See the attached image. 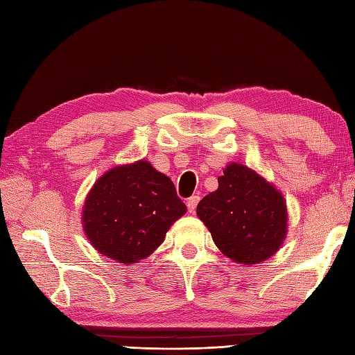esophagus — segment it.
Listing matches in <instances>:
<instances>
[{
    "label": "esophagus",
    "mask_w": 355,
    "mask_h": 355,
    "mask_svg": "<svg viewBox=\"0 0 355 355\" xmlns=\"http://www.w3.org/2000/svg\"><path fill=\"white\" fill-rule=\"evenodd\" d=\"M198 201H200V197L198 195H192V197L187 200V210H189L191 214H193L195 212V209H197V205H198Z\"/></svg>",
    "instance_id": "1"
}]
</instances>
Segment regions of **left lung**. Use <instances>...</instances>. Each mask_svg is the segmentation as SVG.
<instances>
[{
    "label": "left lung",
    "instance_id": "1",
    "mask_svg": "<svg viewBox=\"0 0 355 355\" xmlns=\"http://www.w3.org/2000/svg\"><path fill=\"white\" fill-rule=\"evenodd\" d=\"M197 215L216 247L244 266L268 259L286 235L284 197L243 164L232 163L224 169L218 189L198 202Z\"/></svg>",
    "mask_w": 355,
    "mask_h": 355
}]
</instances>
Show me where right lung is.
I'll return each instance as SVG.
<instances>
[{
	"label": "right lung",
	"instance_id": "obj_1",
	"mask_svg": "<svg viewBox=\"0 0 355 355\" xmlns=\"http://www.w3.org/2000/svg\"><path fill=\"white\" fill-rule=\"evenodd\" d=\"M186 212L169 177L148 162L119 166L97 180L84 206V230L99 253L134 263L163 243Z\"/></svg>",
	"mask_w": 355,
	"mask_h": 355
}]
</instances>
